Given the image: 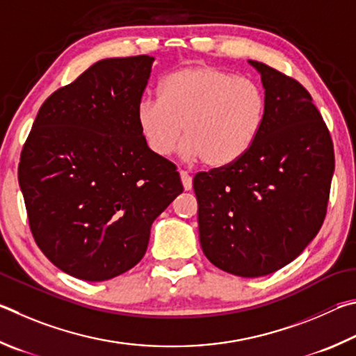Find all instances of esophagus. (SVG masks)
<instances>
[{"label":"esophagus","mask_w":356,"mask_h":356,"mask_svg":"<svg viewBox=\"0 0 356 356\" xmlns=\"http://www.w3.org/2000/svg\"><path fill=\"white\" fill-rule=\"evenodd\" d=\"M179 178H181V183H183V188L184 191H191L192 189V177L189 172L181 170L179 172Z\"/></svg>","instance_id":"1"}]
</instances>
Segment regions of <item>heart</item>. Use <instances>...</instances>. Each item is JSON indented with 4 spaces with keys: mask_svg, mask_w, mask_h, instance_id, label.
Returning <instances> with one entry per match:
<instances>
[{
    "mask_svg": "<svg viewBox=\"0 0 356 356\" xmlns=\"http://www.w3.org/2000/svg\"><path fill=\"white\" fill-rule=\"evenodd\" d=\"M264 114V92L254 81L200 64L168 73L159 97L137 104L136 120L154 154H170L184 128V158L222 168L252 148Z\"/></svg>",
    "mask_w": 356,
    "mask_h": 356,
    "instance_id": "1",
    "label": "heart"
}]
</instances>
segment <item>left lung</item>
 Masks as SVG:
<instances>
[{"mask_svg": "<svg viewBox=\"0 0 356 356\" xmlns=\"http://www.w3.org/2000/svg\"><path fill=\"white\" fill-rule=\"evenodd\" d=\"M266 114L234 164L194 178L204 257L245 278L277 272L300 254L325 219L333 142L305 87L263 62Z\"/></svg>", "mask_w": 356, "mask_h": 356, "instance_id": "obj_1", "label": "left lung"}]
</instances>
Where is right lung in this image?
I'll return each instance as SVG.
<instances>
[{
	"mask_svg": "<svg viewBox=\"0 0 356 356\" xmlns=\"http://www.w3.org/2000/svg\"><path fill=\"white\" fill-rule=\"evenodd\" d=\"M153 60L95 62L45 99L23 147L18 183L31 232L74 278L133 269L152 223L183 192L177 167L148 148L136 120Z\"/></svg>",
	"mask_w": 356,
	"mask_h": 356,
	"instance_id": "right-lung-1",
	"label": "right lung"
}]
</instances>
